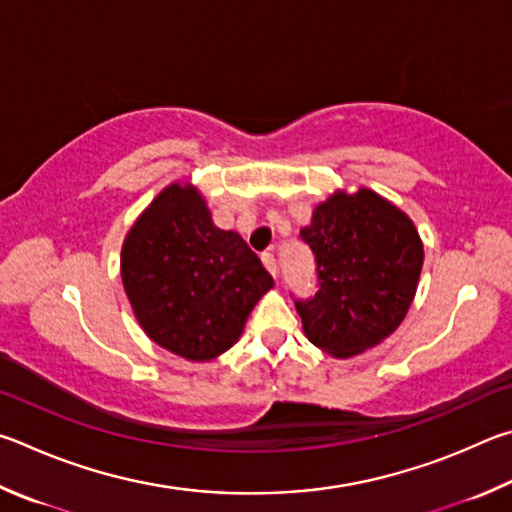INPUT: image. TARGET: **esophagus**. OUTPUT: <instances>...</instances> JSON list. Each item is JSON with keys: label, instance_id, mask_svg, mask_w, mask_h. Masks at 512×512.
I'll use <instances>...</instances> for the list:
<instances>
[{"label": "esophagus", "instance_id": "34e87169", "mask_svg": "<svg viewBox=\"0 0 512 512\" xmlns=\"http://www.w3.org/2000/svg\"><path fill=\"white\" fill-rule=\"evenodd\" d=\"M261 261H263V265L267 267V272H270L272 276H276V258H274V254H265L261 256Z\"/></svg>", "mask_w": 512, "mask_h": 512}]
</instances>
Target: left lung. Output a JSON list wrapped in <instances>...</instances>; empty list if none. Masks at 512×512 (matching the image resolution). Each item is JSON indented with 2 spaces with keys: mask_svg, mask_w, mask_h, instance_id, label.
<instances>
[{
  "mask_svg": "<svg viewBox=\"0 0 512 512\" xmlns=\"http://www.w3.org/2000/svg\"><path fill=\"white\" fill-rule=\"evenodd\" d=\"M301 238L319 279L315 299L297 301L306 337L339 360L382 344L407 317L425 261L409 215L366 186L335 191Z\"/></svg>",
  "mask_w": 512,
  "mask_h": 512,
  "instance_id": "left-lung-1",
  "label": "left lung"
}]
</instances>
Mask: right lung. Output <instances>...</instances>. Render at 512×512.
Returning a JSON list of instances; mask_svg holds the SVG:
<instances>
[{"label":"right lung","instance_id":"right-lung-1","mask_svg":"<svg viewBox=\"0 0 512 512\" xmlns=\"http://www.w3.org/2000/svg\"><path fill=\"white\" fill-rule=\"evenodd\" d=\"M121 281L143 333L191 362L229 351L274 285L238 231L215 227L191 182L168 184L134 220Z\"/></svg>","mask_w":512,"mask_h":512}]
</instances>
